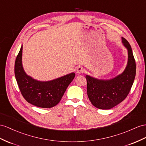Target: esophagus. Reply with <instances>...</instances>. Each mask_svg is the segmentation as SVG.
<instances>
[{
    "label": "esophagus",
    "instance_id": "obj_1",
    "mask_svg": "<svg viewBox=\"0 0 146 146\" xmlns=\"http://www.w3.org/2000/svg\"><path fill=\"white\" fill-rule=\"evenodd\" d=\"M83 72H84V69H83V67L80 66L77 67L76 69V73L77 74H81L82 73H83Z\"/></svg>",
    "mask_w": 146,
    "mask_h": 146
}]
</instances>
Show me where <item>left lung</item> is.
<instances>
[{
  "label": "left lung",
  "mask_w": 146,
  "mask_h": 146,
  "mask_svg": "<svg viewBox=\"0 0 146 146\" xmlns=\"http://www.w3.org/2000/svg\"><path fill=\"white\" fill-rule=\"evenodd\" d=\"M122 44L128 50V62L124 71L109 80L98 79L86 75L87 92L89 100L96 108L110 109L124 100L130 91L136 76V62L132 48L125 38Z\"/></svg>",
  "instance_id": "1"
}]
</instances>
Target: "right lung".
I'll return each instance as SVG.
<instances>
[{
	"label": "right lung",
	"mask_w": 146,
	"mask_h": 146,
	"mask_svg": "<svg viewBox=\"0 0 146 146\" xmlns=\"http://www.w3.org/2000/svg\"><path fill=\"white\" fill-rule=\"evenodd\" d=\"M21 46L15 63V75L22 96L33 106L51 108L59 103L75 73H71L56 79L42 81L34 79L25 72L22 64Z\"/></svg>",
	"instance_id": "right-lung-1"
}]
</instances>
